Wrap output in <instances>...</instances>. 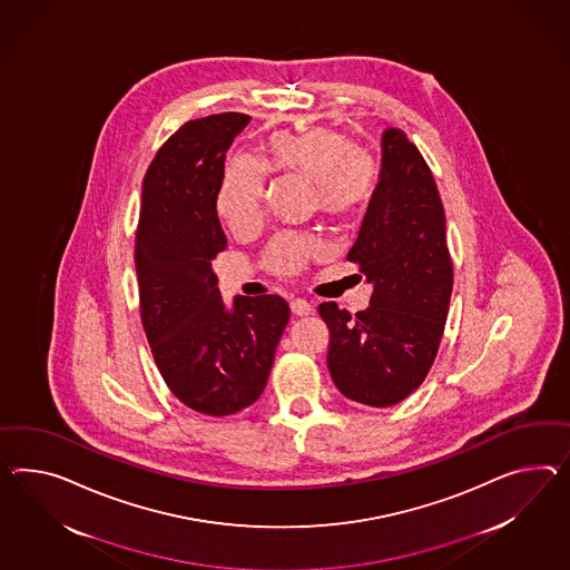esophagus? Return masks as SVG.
<instances>
[{
    "mask_svg": "<svg viewBox=\"0 0 570 570\" xmlns=\"http://www.w3.org/2000/svg\"><path fill=\"white\" fill-rule=\"evenodd\" d=\"M289 307H292V312L295 316H307V314H312V306H309V302L304 299V297H293L292 302H289Z\"/></svg>",
    "mask_w": 570,
    "mask_h": 570,
    "instance_id": "1",
    "label": "esophagus"
}]
</instances>
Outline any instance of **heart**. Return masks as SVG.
I'll list each match as a JSON object with an SVG mask.
<instances>
[{"label": "heart", "instance_id": "1", "mask_svg": "<svg viewBox=\"0 0 570 570\" xmlns=\"http://www.w3.org/2000/svg\"><path fill=\"white\" fill-rule=\"evenodd\" d=\"M297 174L314 184V203L322 215L347 220L379 190L380 163L367 148L353 145L347 134L318 126L306 131H277L263 145V165L235 159L225 169L217 206L235 234L248 232L263 210L266 173ZM321 249L312 235H275L264 249V266L277 275H293Z\"/></svg>", "mask_w": 570, "mask_h": 570}]
</instances>
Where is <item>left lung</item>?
<instances>
[{
  "label": "left lung",
  "mask_w": 570,
  "mask_h": 570,
  "mask_svg": "<svg viewBox=\"0 0 570 570\" xmlns=\"http://www.w3.org/2000/svg\"><path fill=\"white\" fill-rule=\"evenodd\" d=\"M379 190L347 261L374 285L370 306L351 316L318 306L331 341L336 389L370 407H391L420 389L436 360L453 293L446 219L422 153L399 128L382 134Z\"/></svg>",
  "instance_id": "obj_1"
}]
</instances>
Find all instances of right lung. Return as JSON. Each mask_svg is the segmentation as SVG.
I'll return each mask as SVG.
<instances>
[{
	"label": "right lung",
	"instance_id": "obj_1",
	"mask_svg": "<svg viewBox=\"0 0 570 570\" xmlns=\"http://www.w3.org/2000/svg\"><path fill=\"white\" fill-rule=\"evenodd\" d=\"M246 114L191 119L159 148L142 181L136 232L140 318L165 384L205 415H234L263 394L289 321L278 295L227 306L210 264L227 248L217 215L225 153Z\"/></svg>",
	"mask_w": 570,
	"mask_h": 570
}]
</instances>
